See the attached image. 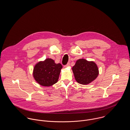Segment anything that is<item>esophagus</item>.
I'll list each match as a JSON object with an SVG mask.
<instances>
[{
    "instance_id": "34e87169",
    "label": "esophagus",
    "mask_w": 130,
    "mask_h": 130,
    "mask_svg": "<svg viewBox=\"0 0 130 130\" xmlns=\"http://www.w3.org/2000/svg\"><path fill=\"white\" fill-rule=\"evenodd\" d=\"M70 62H68L66 66H65V67H68V66H70Z\"/></svg>"
}]
</instances>
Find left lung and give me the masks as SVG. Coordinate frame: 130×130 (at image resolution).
I'll list each match as a JSON object with an SVG mask.
<instances>
[{
    "instance_id": "left-lung-1",
    "label": "left lung",
    "mask_w": 130,
    "mask_h": 130,
    "mask_svg": "<svg viewBox=\"0 0 130 130\" xmlns=\"http://www.w3.org/2000/svg\"><path fill=\"white\" fill-rule=\"evenodd\" d=\"M76 81L82 85H88L99 75V69L93 61L85 59L77 60L72 68Z\"/></svg>"
}]
</instances>
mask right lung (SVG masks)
<instances>
[{
	"label": "right lung",
	"mask_w": 130,
	"mask_h": 130,
	"mask_svg": "<svg viewBox=\"0 0 130 130\" xmlns=\"http://www.w3.org/2000/svg\"><path fill=\"white\" fill-rule=\"evenodd\" d=\"M62 68L60 63L56 64L53 59L46 58L36 64L34 69V77L42 86H51L57 82Z\"/></svg>",
	"instance_id": "obj_1"
}]
</instances>
